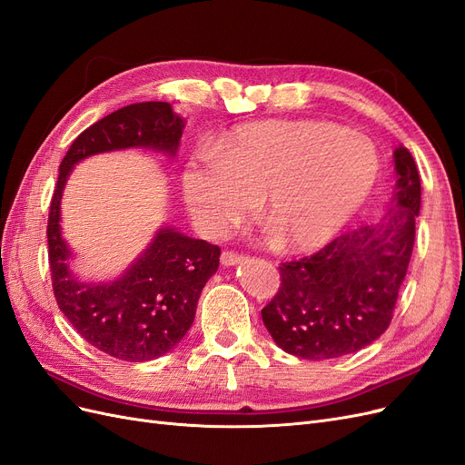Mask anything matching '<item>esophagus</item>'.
I'll list each match as a JSON object with an SVG mask.
<instances>
[{
    "instance_id": "obj_1",
    "label": "esophagus",
    "mask_w": 465,
    "mask_h": 465,
    "mask_svg": "<svg viewBox=\"0 0 465 465\" xmlns=\"http://www.w3.org/2000/svg\"><path fill=\"white\" fill-rule=\"evenodd\" d=\"M242 262H244V256L236 254V252H223V254H221V263L224 267H232V265H238Z\"/></svg>"
}]
</instances>
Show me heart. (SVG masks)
Returning <instances> with one entry per match:
<instances>
[{
    "instance_id": "heart-1",
    "label": "heart",
    "mask_w": 465,
    "mask_h": 465,
    "mask_svg": "<svg viewBox=\"0 0 465 465\" xmlns=\"http://www.w3.org/2000/svg\"><path fill=\"white\" fill-rule=\"evenodd\" d=\"M380 176L371 139L314 120L241 125L192 163L182 193L192 213L221 234L260 202L258 223L283 254L328 246L369 200Z\"/></svg>"
}]
</instances>
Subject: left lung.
<instances>
[{
  "instance_id": "8db88e82",
  "label": "left lung",
  "mask_w": 465,
  "mask_h": 465,
  "mask_svg": "<svg viewBox=\"0 0 465 465\" xmlns=\"http://www.w3.org/2000/svg\"><path fill=\"white\" fill-rule=\"evenodd\" d=\"M396 186L374 224L337 236L311 258L281 263V287L262 311L289 355L323 361L357 353L390 322L411 260L420 180L411 153L393 151Z\"/></svg>"
}]
</instances>
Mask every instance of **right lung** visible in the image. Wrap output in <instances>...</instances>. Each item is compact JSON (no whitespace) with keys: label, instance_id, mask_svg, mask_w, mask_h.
Returning <instances> with one entry per match:
<instances>
[{"label":"right lung","instance_id":"1","mask_svg":"<svg viewBox=\"0 0 465 465\" xmlns=\"http://www.w3.org/2000/svg\"><path fill=\"white\" fill-rule=\"evenodd\" d=\"M182 130L184 120L168 103L130 104L83 132L60 164L48 217L55 301L83 340L122 361L159 359L182 341L205 283L217 272L221 248L166 224L122 275L83 279L74 267V250L62 236L64 188L74 166L93 154L151 149L174 159Z\"/></svg>","mask_w":465,"mask_h":465}]
</instances>
